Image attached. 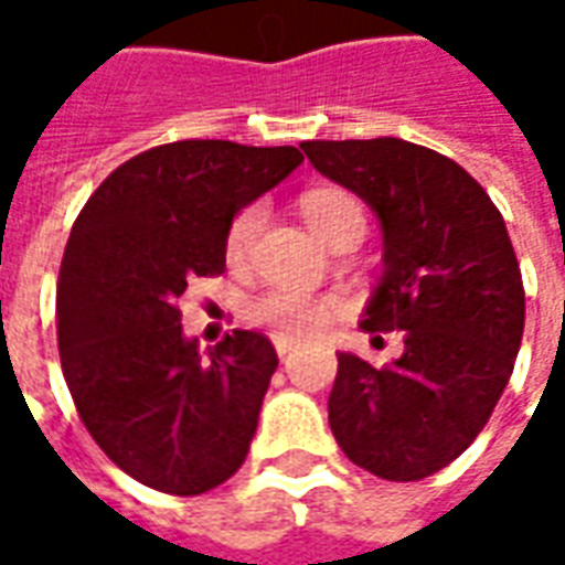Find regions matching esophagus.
I'll return each instance as SVG.
<instances>
[{
    "instance_id": "34e87169",
    "label": "esophagus",
    "mask_w": 565,
    "mask_h": 565,
    "mask_svg": "<svg viewBox=\"0 0 565 565\" xmlns=\"http://www.w3.org/2000/svg\"><path fill=\"white\" fill-rule=\"evenodd\" d=\"M275 351H278V356H287L290 351H294V342H284V339H275Z\"/></svg>"
}]
</instances>
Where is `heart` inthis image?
Instances as JSON below:
<instances>
[{"label":"heart","mask_w":565,"mask_h":565,"mask_svg":"<svg viewBox=\"0 0 565 565\" xmlns=\"http://www.w3.org/2000/svg\"><path fill=\"white\" fill-rule=\"evenodd\" d=\"M299 211L315 230L320 242L330 247L344 245L348 238L366 235V214L354 193L342 186H315L299 199ZM263 226V209L245 205L226 226L223 254L230 266H242L257 242ZM342 315V302L335 296H306V294H266L250 306V320L269 332L271 339L284 342H306L327 330Z\"/></svg>","instance_id":"obj_1"}]
</instances>
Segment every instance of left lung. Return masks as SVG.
Listing matches in <instances>:
<instances>
[{"instance_id":"obj_1","label":"left lung","mask_w":565,"mask_h":565,"mask_svg":"<svg viewBox=\"0 0 565 565\" xmlns=\"http://www.w3.org/2000/svg\"><path fill=\"white\" fill-rule=\"evenodd\" d=\"M299 148L379 214L384 275L360 330L403 332V354L384 366L339 354L332 436L360 469L420 481L472 445L518 360L523 281L509 230L484 186L424 145L384 136Z\"/></svg>"}]
</instances>
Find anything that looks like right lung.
<instances>
[{"instance_id": "1", "label": "right lung", "mask_w": 565, "mask_h": 565, "mask_svg": "<svg viewBox=\"0 0 565 565\" xmlns=\"http://www.w3.org/2000/svg\"><path fill=\"white\" fill-rule=\"evenodd\" d=\"M302 162L296 148L186 139L96 186L56 281V342L93 441L145 487L199 497L245 462L278 354L233 330L199 354L178 296L226 269V226Z\"/></svg>"}]
</instances>
